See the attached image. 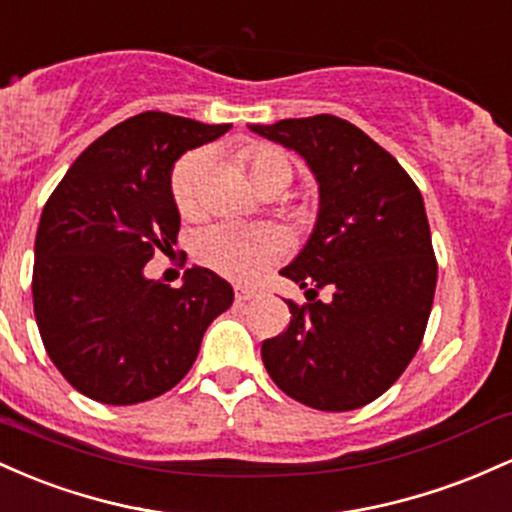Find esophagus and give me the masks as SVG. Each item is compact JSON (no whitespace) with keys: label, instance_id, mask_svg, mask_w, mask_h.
<instances>
[{"label":"esophagus","instance_id":"obj_1","mask_svg":"<svg viewBox=\"0 0 512 512\" xmlns=\"http://www.w3.org/2000/svg\"><path fill=\"white\" fill-rule=\"evenodd\" d=\"M234 297H237L239 304H246V302L256 300L258 292L251 290V287H241V285H237V287H234Z\"/></svg>","mask_w":512,"mask_h":512}]
</instances>
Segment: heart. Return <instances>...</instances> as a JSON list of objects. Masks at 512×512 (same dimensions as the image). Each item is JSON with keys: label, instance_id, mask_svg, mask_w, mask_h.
<instances>
[{"label": "heart", "instance_id": "obj_1", "mask_svg": "<svg viewBox=\"0 0 512 512\" xmlns=\"http://www.w3.org/2000/svg\"><path fill=\"white\" fill-rule=\"evenodd\" d=\"M239 162L258 191H283L295 176V162L285 149L273 145H249L239 149ZM208 162L203 152L181 157L171 169L169 191L176 210L186 220H195L205 210ZM280 237L266 225L217 222L195 237V256L203 266L232 280H251L266 271L278 256Z\"/></svg>", "mask_w": 512, "mask_h": 512}]
</instances>
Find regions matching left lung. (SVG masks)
<instances>
[{
    "label": "left lung",
    "instance_id": "1",
    "mask_svg": "<svg viewBox=\"0 0 512 512\" xmlns=\"http://www.w3.org/2000/svg\"><path fill=\"white\" fill-rule=\"evenodd\" d=\"M295 149L319 181V220L280 275L307 302L261 343L271 380L319 411H353L387 392L426 333L438 261L418 186L387 149L329 116L251 125ZM330 300L321 303L318 292Z\"/></svg>",
    "mask_w": 512,
    "mask_h": 512
}]
</instances>
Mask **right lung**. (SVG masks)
Instances as JSON below:
<instances>
[{
    "mask_svg": "<svg viewBox=\"0 0 512 512\" xmlns=\"http://www.w3.org/2000/svg\"><path fill=\"white\" fill-rule=\"evenodd\" d=\"M227 130L162 111L132 116L91 142L45 203L33 312L50 360L89 399L130 406L169 392L232 304V285L208 268H188L181 287L142 273L181 227L171 166Z\"/></svg>",
    "mask_w": 512,
    "mask_h": 512,
    "instance_id": "obj_1",
    "label": "right lung"
}]
</instances>
